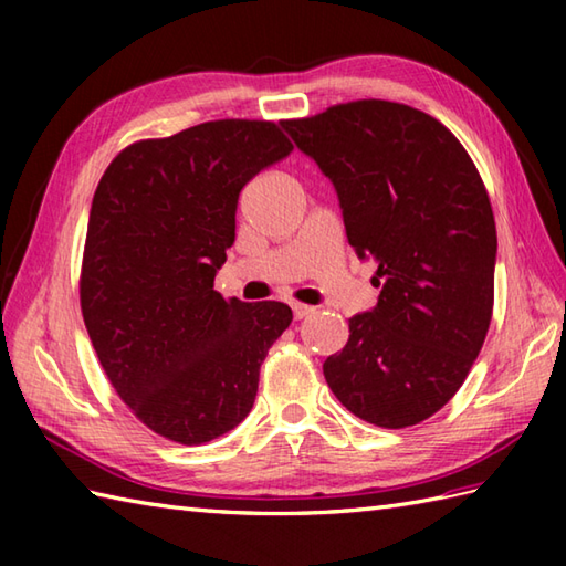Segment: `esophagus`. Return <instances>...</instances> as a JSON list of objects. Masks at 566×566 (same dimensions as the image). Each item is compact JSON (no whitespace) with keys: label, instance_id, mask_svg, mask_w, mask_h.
<instances>
[{"label":"esophagus","instance_id":"obj_1","mask_svg":"<svg viewBox=\"0 0 566 566\" xmlns=\"http://www.w3.org/2000/svg\"><path fill=\"white\" fill-rule=\"evenodd\" d=\"M292 311H294V318L302 321V318H308L311 314H314V306H306V304H292Z\"/></svg>","mask_w":566,"mask_h":566}]
</instances>
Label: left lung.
Returning a JSON list of instances; mask_svg holds the SVG:
<instances>
[{
  "mask_svg": "<svg viewBox=\"0 0 566 566\" xmlns=\"http://www.w3.org/2000/svg\"><path fill=\"white\" fill-rule=\"evenodd\" d=\"M326 175L379 302L323 363L338 401L379 428L430 418L462 387L494 308L496 223L462 143L413 106L363 99L282 122Z\"/></svg>",
  "mask_w": 566,
  "mask_h": 566,
  "instance_id": "8db88e82",
  "label": "left lung"
}]
</instances>
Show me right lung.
<instances>
[{"instance_id": "obj_1", "label": "right lung", "mask_w": 566, "mask_h": 566, "mask_svg": "<svg viewBox=\"0 0 566 566\" xmlns=\"http://www.w3.org/2000/svg\"><path fill=\"white\" fill-rule=\"evenodd\" d=\"M294 150L272 122L223 118L138 140L94 191L80 304L112 387L158 436L201 444L233 430L292 308L213 290L238 195Z\"/></svg>"}]
</instances>
